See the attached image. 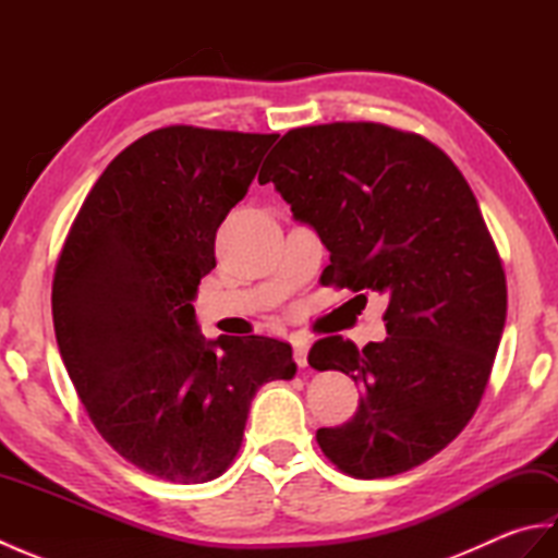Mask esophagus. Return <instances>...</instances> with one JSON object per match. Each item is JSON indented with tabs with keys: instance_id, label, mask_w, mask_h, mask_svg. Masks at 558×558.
<instances>
[{
	"instance_id": "34e87169",
	"label": "esophagus",
	"mask_w": 558,
	"mask_h": 558,
	"mask_svg": "<svg viewBox=\"0 0 558 558\" xmlns=\"http://www.w3.org/2000/svg\"><path fill=\"white\" fill-rule=\"evenodd\" d=\"M292 348H294V362H298V366H306V352H310V345H306V340L294 338L292 340Z\"/></svg>"
}]
</instances>
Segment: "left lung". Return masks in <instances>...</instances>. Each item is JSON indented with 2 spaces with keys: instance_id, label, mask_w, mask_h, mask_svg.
<instances>
[{
  "instance_id": "left-lung-1",
  "label": "left lung",
  "mask_w": 558,
  "mask_h": 558,
  "mask_svg": "<svg viewBox=\"0 0 558 558\" xmlns=\"http://www.w3.org/2000/svg\"><path fill=\"white\" fill-rule=\"evenodd\" d=\"M260 172L330 252L324 286L388 298L384 342L330 336L310 350L314 369L364 390L318 446L357 480L422 465L480 408L506 324V272L475 194L432 141L376 122L290 129Z\"/></svg>"
}]
</instances>
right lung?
<instances>
[{"instance_id": "obj_1", "label": "right lung", "mask_w": 558, "mask_h": 558, "mask_svg": "<svg viewBox=\"0 0 558 558\" xmlns=\"http://www.w3.org/2000/svg\"><path fill=\"white\" fill-rule=\"evenodd\" d=\"M278 134L172 124L136 138L93 184L59 252L52 322L71 384L117 453L201 484L240 453L248 405L298 366L288 342H206L192 300L216 232Z\"/></svg>"}]
</instances>
